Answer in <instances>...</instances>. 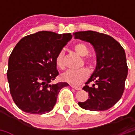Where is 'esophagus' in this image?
<instances>
[{"mask_svg": "<svg viewBox=\"0 0 135 135\" xmlns=\"http://www.w3.org/2000/svg\"><path fill=\"white\" fill-rule=\"evenodd\" d=\"M70 86L72 87V88H74V89H76V90H80L81 89V86H74V85H70Z\"/></svg>", "mask_w": 135, "mask_h": 135, "instance_id": "34e87169", "label": "esophagus"}]
</instances>
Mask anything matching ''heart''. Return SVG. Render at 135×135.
Listing matches in <instances>:
<instances>
[{"mask_svg":"<svg viewBox=\"0 0 135 135\" xmlns=\"http://www.w3.org/2000/svg\"><path fill=\"white\" fill-rule=\"evenodd\" d=\"M74 49L75 52L82 57H85L88 55L89 51L88 47L84 44L78 43L74 45ZM64 57H65V51L61 50L58 53L55 62L58 67L63 68L64 67ZM89 76V70L86 68H82L80 70H68L63 72L61 74V78L63 81L73 83V84H77L80 83L82 81L85 80Z\"/></svg>","mask_w":135,"mask_h":135,"instance_id":"b5f03b06","label":"heart"}]
</instances>
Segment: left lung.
Segmentation results:
<instances>
[{"label":"left lung","mask_w":135,"mask_h":135,"mask_svg":"<svg viewBox=\"0 0 135 135\" xmlns=\"http://www.w3.org/2000/svg\"><path fill=\"white\" fill-rule=\"evenodd\" d=\"M75 39L90 43L96 53V68L90 76L83 90L89 98L79 102L83 109L103 111L115 105L121 98L128 75L125 50L114 38L107 34L92 31L74 33ZM94 81L91 86L88 84Z\"/></svg>","instance_id":"8db88e82"}]
</instances>
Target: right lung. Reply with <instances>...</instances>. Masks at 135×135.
<instances>
[{
    "instance_id": "right-lung-1",
    "label": "right lung",
    "mask_w": 135,
    "mask_h": 135,
    "mask_svg": "<svg viewBox=\"0 0 135 135\" xmlns=\"http://www.w3.org/2000/svg\"><path fill=\"white\" fill-rule=\"evenodd\" d=\"M70 33L42 31L19 40L9 57L7 80L13 101L22 111L44 114L51 111L67 83H51L59 75L55 59L70 41Z\"/></svg>"
}]
</instances>
